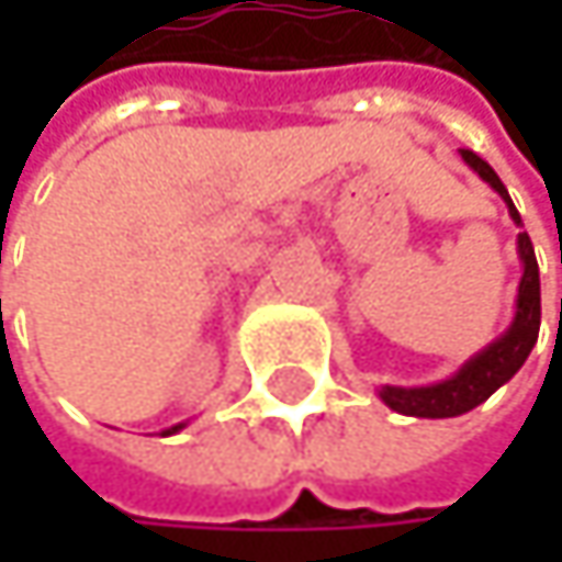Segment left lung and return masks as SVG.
<instances>
[{
	"instance_id": "left-lung-1",
	"label": "left lung",
	"mask_w": 562,
	"mask_h": 562,
	"mask_svg": "<svg viewBox=\"0 0 562 562\" xmlns=\"http://www.w3.org/2000/svg\"><path fill=\"white\" fill-rule=\"evenodd\" d=\"M465 166L479 171L482 181H488L507 204V214L514 217L517 227L520 214L507 194V188L502 184V178L495 175V169L475 156L472 149H459ZM517 254L524 263V277L517 285V312L514 322L502 338H495L485 351H479L475 358H469L449 381L429 384V387H381V400L403 413V416H423V419H446V416H462L469 409H475L479 403H485L492 393L498 391L502 384H507L520 364L527 361L530 348L537 345V331H540V270H537V257H533V244L524 234H517Z\"/></svg>"
}]
</instances>
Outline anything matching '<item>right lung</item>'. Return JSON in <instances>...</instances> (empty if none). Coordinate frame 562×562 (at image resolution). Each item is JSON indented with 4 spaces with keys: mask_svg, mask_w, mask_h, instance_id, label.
Instances as JSON below:
<instances>
[{
    "mask_svg": "<svg viewBox=\"0 0 562 562\" xmlns=\"http://www.w3.org/2000/svg\"><path fill=\"white\" fill-rule=\"evenodd\" d=\"M181 426H184V423H178V426H171V429H166V432H162V436H171V432H178V429H181Z\"/></svg>",
    "mask_w": 562,
    "mask_h": 562,
    "instance_id": "1",
    "label": "right lung"
}]
</instances>
